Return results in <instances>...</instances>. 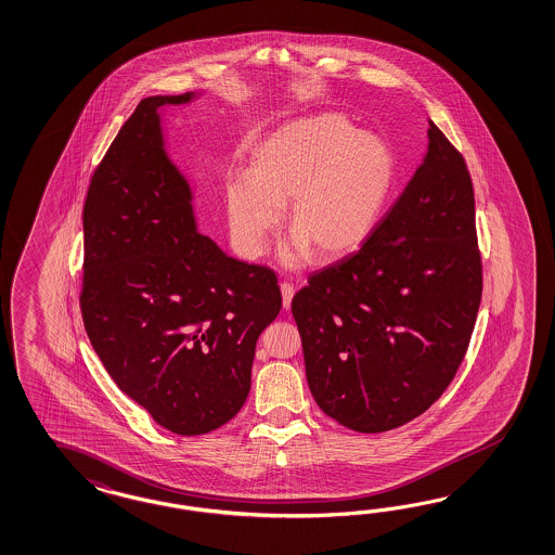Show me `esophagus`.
I'll list each match as a JSON object with an SVG mask.
<instances>
[{"label": "esophagus", "mask_w": 555, "mask_h": 555, "mask_svg": "<svg viewBox=\"0 0 555 555\" xmlns=\"http://www.w3.org/2000/svg\"><path fill=\"white\" fill-rule=\"evenodd\" d=\"M281 295H283V307L288 309L291 300L295 297V286L291 285V283H281Z\"/></svg>", "instance_id": "esophagus-1"}]
</instances>
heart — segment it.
Listing matches in <instances>:
<instances>
[{
    "label": "heart",
    "instance_id": "obj_1",
    "mask_svg": "<svg viewBox=\"0 0 555 555\" xmlns=\"http://www.w3.org/2000/svg\"><path fill=\"white\" fill-rule=\"evenodd\" d=\"M391 183L393 159L377 137L339 115L291 120L256 147L253 173L228 181V224L240 253L258 258L291 202L281 262L297 269L313 253L339 260L370 236Z\"/></svg>",
    "mask_w": 555,
    "mask_h": 555
}]
</instances>
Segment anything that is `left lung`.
Listing matches in <instances>:
<instances>
[{
  "mask_svg": "<svg viewBox=\"0 0 555 555\" xmlns=\"http://www.w3.org/2000/svg\"><path fill=\"white\" fill-rule=\"evenodd\" d=\"M480 293L473 181L430 120L422 165L360 250L293 297L317 405L365 435L424 414L465 360Z\"/></svg>",
  "mask_w": 555,
  "mask_h": 555,
  "instance_id": "obj_1",
  "label": "left lung"
}]
</instances>
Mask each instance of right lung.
Instances as JSON below:
<instances>
[{"label": "right lung", "mask_w": 555, "mask_h": 555, "mask_svg": "<svg viewBox=\"0 0 555 555\" xmlns=\"http://www.w3.org/2000/svg\"><path fill=\"white\" fill-rule=\"evenodd\" d=\"M137 105L90 180L80 309L106 372L181 436L234 418L250 391L258 335L281 311L276 274L197 232L194 192L165 151L159 108Z\"/></svg>", "instance_id": "1"}]
</instances>
